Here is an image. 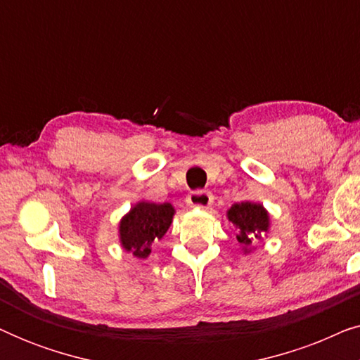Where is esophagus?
<instances>
[{
  "label": "esophagus",
  "mask_w": 360,
  "mask_h": 360,
  "mask_svg": "<svg viewBox=\"0 0 360 360\" xmlns=\"http://www.w3.org/2000/svg\"><path fill=\"white\" fill-rule=\"evenodd\" d=\"M188 205L195 208H208L213 203V195L206 190H196L188 195Z\"/></svg>",
  "instance_id": "34e87169"
}]
</instances>
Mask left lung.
Returning <instances> with one entry per match:
<instances>
[{
	"label": "left lung",
	"mask_w": 360,
	"mask_h": 360,
	"mask_svg": "<svg viewBox=\"0 0 360 360\" xmlns=\"http://www.w3.org/2000/svg\"><path fill=\"white\" fill-rule=\"evenodd\" d=\"M228 219L238 228V243L243 245L244 252H249V248L255 239H260L267 234L270 226V216L267 210L260 203H234L228 210Z\"/></svg>",
	"instance_id": "1"
}]
</instances>
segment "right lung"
<instances>
[{"instance_id": "obj_1", "label": "right lung", "mask_w": 360, "mask_h": 360, "mask_svg": "<svg viewBox=\"0 0 360 360\" xmlns=\"http://www.w3.org/2000/svg\"><path fill=\"white\" fill-rule=\"evenodd\" d=\"M175 210L170 203L139 201L122 216L120 223V240L122 249L137 259H147L152 244L159 243L169 231Z\"/></svg>"}]
</instances>
